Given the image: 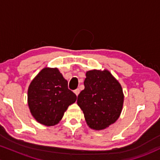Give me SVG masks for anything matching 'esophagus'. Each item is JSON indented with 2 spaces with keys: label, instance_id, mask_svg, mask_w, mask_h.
I'll return each instance as SVG.
<instances>
[{
  "label": "esophagus",
  "instance_id": "1",
  "mask_svg": "<svg viewBox=\"0 0 160 160\" xmlns=\"http://www.w3.org/2000/svg\"><path fill=\"white\" fill-rule=\"evenodd\" d=\"M74 92L75 93V94H76L77 96H78V95H79V93H80V89H75V90L74 91Z\"/></svg>",
  "mask_w": 160,
  "mask_h": 160
}]
</instances>
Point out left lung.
Masks as SVG:
<instances>
[{"label": "left lung", "mask_w": 160, "mask_h": 160, "mask_svg": "<svg viewBox=\"0 0 160 160\" xmlns=\"http://www.w3.org/2000/svg\"><path fill=\"white\" fill-rule=\"evenodd\" d=\"M86 76L78 104L89 127L104 129L120 117L124 100L122 86L108 70H92Z\"/></svg>", "instance_id": "obj_1"}]
</instances>
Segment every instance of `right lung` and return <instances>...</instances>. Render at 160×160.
Instances as JSON below:
<instances>
[{"mask_svg":"<svg viewBox=\"0 0 160 160\" xmlns=\"http://www.w3.org/2000/svg\"><path fill=\"white\" fill-rule=\"evenodd\" d=\"M76 100L77 95L68 89V81L56 68L42 69L28 89L31 113L38 122L47 126L58 123Z\"/></svg>","mask_w":160,"mask_h":160,"instance_id":"1","label":"right lung"}]
</instances>
